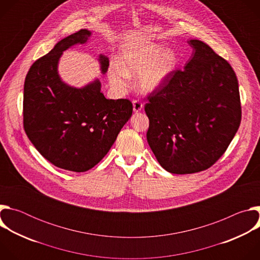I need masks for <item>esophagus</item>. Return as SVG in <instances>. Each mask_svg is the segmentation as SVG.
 Wrapping results in <instances>:
<instances>
[{"mask_svg":"<svg viewBox=\"0 0 260 260\" xmlns=\"http://www.w3.org/2000/svg\"><path fill=\"white\" fill-rule=\"evenodd\" d=\"M133 107H134V111L137 113V112H140V111L142 110L143 108V103L140 102L139 100H134L133 101Z\"/></svg>","mask_w":260,"mask_h":260,"instance_id":"esophagus-1","label":"esophagus"}]
</instances>
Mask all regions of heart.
<instances>
[{"label":"heart","mask_w":260,"mask_h":260,"mask_svg":"<svg viewBox=\"0 0 260 260\" xmlns=\"http://www.w3.org/2000/svg\"><path fill=\"white\" fill-rule=\"evenodd\" d=\"M176 64L175 54L164 52V48L156 44H137L125 48L118 59V63L111 66L109 78L117 88H123L129 76H138V85L145 91L159 87L171 75Z\"/></svg>","instance_id":"b5f03b06"}]
</instances>
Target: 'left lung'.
I'll return each mask as SVG.
<instances>
[{
  "label": "left lung",
  "instance_id": "left-lung-1",
  "mask_svg": "<svg viewBox=\"0 0 260 260\" xmlns=\"http://www.w3.org/2000/svg\"><path fill=\"white\" fill-rule=\"evenodd\" d=\"M183 70L146 96L147 141L172 174L211 168L226 151L242 119L239 83L230 62L200 40Z\"/></svg>",
  "mask_w": 260,
  "mask_h": 260
}]
</instances>
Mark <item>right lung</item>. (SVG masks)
<instances>
[{"instance_id":"add662e5","label":"right lung","mask_w":260,"mask_h":260,"mask_svg":"<svg viewBox=\"0 0 260 260\" xmlns=\"http://www.w3.org/2000/svg\"><path fill=\"white\" fill-rule=\"evenodd\" d=\"M80 29L60 40L29 68L23 88V127L41 155L57 168L76 173L98 165L133 114L127 99L108 100L99 80L77 89L60 81L57 61L62 51L85 43ZM106 73L109 59L101 55Z\"/></svg>"}]
</instances>
